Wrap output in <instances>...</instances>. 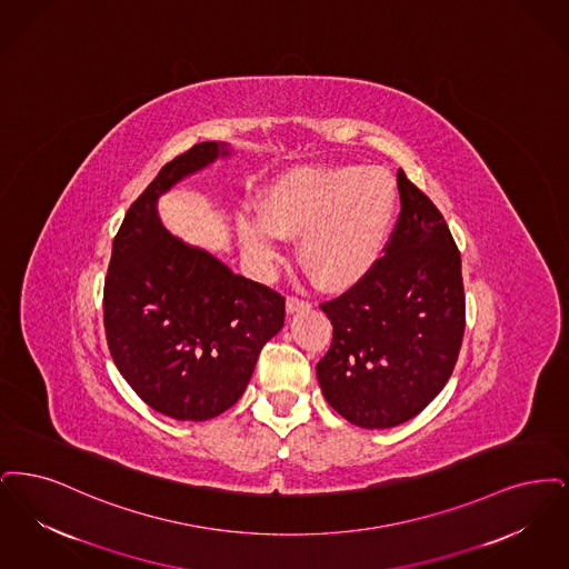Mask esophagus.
<instances>
[{"label": "esophagus", "mask_w": 569, "mask_h": 569, "mask_svg": "<svg viewBox=\"0 0 569 569\" xmlns=\"http://www.w3.org/2000/svg\"><path fill=\"white\" fill-rule=\"evenodd\" d=\"M308 308V301L299 299V297H287V312L289 315H296L299 310H306Z\"/></svg>", "instance_id": "1"}]
</instances>
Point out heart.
<instances>
[{
  "instance_id": "heart-1",
  "label": "heart",
  "mask_w": 569,
  "mask_h": 569,
  "mask_svg": "<svg viewBox=\"0 0 569 569\" xmlns=\"http://www.w3.org/2000/svg\"><path fill=\"white\" fill-rule=\"evenodd\" d=\"M399 208L396 178L382 168H308L282 176L266 193L261 217L242 222V244L261 268L280 257V240L325 291H347L385 254Z\"/></svg>"
}]
</instances>
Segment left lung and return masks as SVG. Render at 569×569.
<instances>
[{"mask_svg":"<svg viewBox=\"0 0 569 569\" xmlns=\"http://www.w3.org/2000/svg\"><path fill=\"white\" fill-rule=\"evenodd\" d=\"M401 212L385 257L345 296L321 303L333 340L317 363L327 403L348 422L389 429L417 417L455 370L466 296L445 217L397 172Z\"/></svg>","mask_w":569,"mask_h":569,"instance_id":"1","label":"left lung"}]
</instances>
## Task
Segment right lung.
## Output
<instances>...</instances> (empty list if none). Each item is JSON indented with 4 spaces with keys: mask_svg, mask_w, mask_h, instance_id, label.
Listing matches in <instances>:
<instances>
[{
    "mask_svg": "<svg viewBox=\"0 0 569 569\" xmlns=\"http://www.w3.org/2000/svg\"><path fill=\"white\" fill-rule=\"evenodd\" d=\"M231 154L201 142L161 168L112 242L103 327L114 366L152 410L208 420L247 389L257 357L284 325V297L172 236L157 201Z\"/></svg>",
    "mask_w": 569,
    "mask_h": 569,
    "instance_id": "obj_1",
    "label": "right lung"
}]
</instances>
